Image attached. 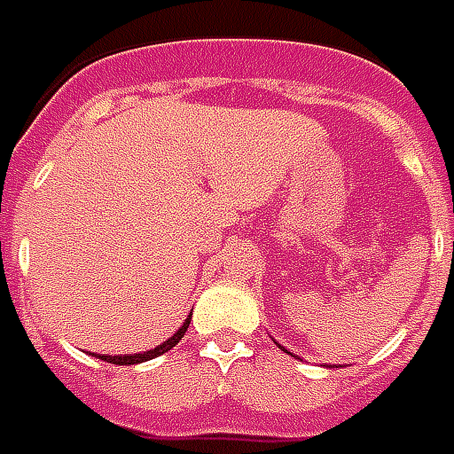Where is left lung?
<instances>
[{
	"label": "left lung",
	"instance_id": "left-lung-1",
	"mask_svg": "<svg viewBox=\"0 0 454 454\" xmlns=\"http://www.w3.org/2000/svg\"><path fill=\"white\" fill-rule=\"evenodd\" d=\"M278 347H281V345H278ZM281 349H284V347H281ZM284 352H288V349H284Z\"/></svg>",
	"mask_w": 454,
	"mask_h": 454
}]
</instances>
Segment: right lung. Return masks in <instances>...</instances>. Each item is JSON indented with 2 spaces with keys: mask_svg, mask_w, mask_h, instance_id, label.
<instances>
[{
  "mask_svg": "<svg viewBox=\"0 0 454 454\" xmlns=\"http://www.w3.org/2000/svg\"><path fill=\"white\" fill-rule=\"evenodd\" d=\"M188 325H191V315H188V317H185V323L176 330V335H170L166 342H160L159 347H153V349H149V352H141V355H119V356L95 355V356L105 359V362H109V364H141V362H149V359H153V356L166 355L168 349H173V347L178 345V342H181V337L185 335V330H188Z\"/></svg>",
  "mask_w": 454,
  "mask_h": 454,
  "instance_id": "1",
  "label": "right lung"
}]
</instances>
